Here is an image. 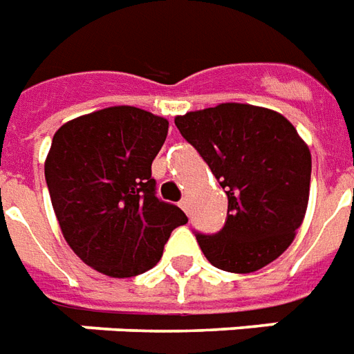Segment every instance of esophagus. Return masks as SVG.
Here are the masks:
<instances>
[{"label":"esophagus","instance_id":"esophagus-1","mask_svg":"<svg viewBox=\"0 0 354 354\" xmlns=\"http://www.w3.org/2000/svg\"><path fill=\"white\" fill-rule=\"evenodd\" d=\"M180 208H182L185 214H189V201H187V198H182V201H180Z\"/></svg>","mask_w":354,"mask_h":354}]
</instances>
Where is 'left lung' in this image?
<instances>
[{"label":"left lung","mask_w":354,"mask_h":354,"mask_svg":"<svg viewBox=\"0 0 354 354\" xmlns=\"http://www.w3.org/2000/svg\"><path fill=\"white\" fill-rule=\"evenodd\" d=\"M229 198L225 227L197 234L216 268L250 274L276 261L302 225L310 201L311 153L279 112L221 103L174 118Z\"/></svg>","instance_id":"8db88e82"}]
</instances>
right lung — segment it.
Returning a JSON list of instances; mask_svg holds the SVG:
<instances>
[{
    "instance_id": "add662e5",
    "label": "right lung",
    "mask_w": 354,
    "mask_h": 354,
    "mask_svg": "<svg viewBox=\"0 0 354 354\" xmlns=\"http://www.w3.org/2000/svg\"><path fill=\"white\" fill-rule=\"evenodd\" d=\"M169 120L137 106H109L69 120L54 133L44 178L65 242L109 277L153 268L170 232L187 223L156 197L151 161Z\"/></svg>"
}]
</instances>
